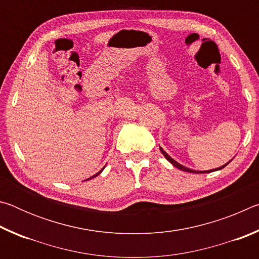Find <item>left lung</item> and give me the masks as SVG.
I'll return each mask as SVG.
<instances>
[{
	"mask_svg": "<svg viewBox=\"0 0 259 259\" xmlns=\"http://www.w3.org/2000/svg\"><path fill=\"white\" fill-rule=\"evenodd\" d=\"M160 151H161V153L162 154H163V156L165 157L166 160H168L170 163H171L174 166H176L177 169H179V170H183V171H186V172H192V174H209V172H212V171H217V170H221V169H223L224 168V166H226L227 164L230 163V162L233 160H230L229 162H227V163H225L224 165H222V166H219V168H216V169H210V170H203V171H201V170H193V169H190V168H187V166H185V165H183V164H181V163H178V162L176 161V160H174L171 156H170L168 153H166L163 148H162L161 146H160Z\"/></svg>",
	"mask_w": 259,
	"mask_h": 259,
	"instance_id": "left-lung-1",
	"label": "left lung"
}]
</instances>
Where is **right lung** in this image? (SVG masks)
Listing matches in <instances>:
<instances>
[{
    "instance_id": "right-lung-1",
    "label": "right lung",
    "mask_w": 259,
    "mask_h": 259,
    "mask_svg": "<svg viewBox=\"0 0 259 259\" xmlns=\"http://www.w3.org/2000/svg\"><path fill=\"white\" fill-rule=\"evenodd\" d=\"M104 168H105V166H104ZM104 168H103L102 170H99V171H98L97 174H96V175H94V176H91V177H89V178H87V179H85V181H90V179H93V178H95V177H97L99 174H102V171H103V170H104ZM85 181H84V182H85Z\"/></svg>"
}]
</instances>
